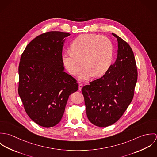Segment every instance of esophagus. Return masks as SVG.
<instances>
[{
  "mask_svg": "<svg viewBox=\"0 0 157 157\" xmlns=\"http://www.w3.org/2000/svg\"><path fill=\"white\" fill-rule=\"evenodd\" d=\"M82 87H83V84L82 83H79V85H78V90H81Z\"/></svg>",
  "mask_w": 157,
  "mask_h": 157,
  "instance_id": "34e87169",
  "label": "esophagus"
}]
</instances>
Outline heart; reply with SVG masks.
Wrapping results in <instances>:
<instances>
[{
	"instance_id": "1",
	"label": "heart",
	"mask_w": 157,
	"mask_h": 157,
	"mask_svg": "<svg viewBox=\"0 0 157 157\" xmlns=\"http://www.w3.org/2000/svg\"><path fill=\"white\" fill-rule=\"evenodd\" d=\"M114 48L112 41L106 37L83 34L77 37L71 45V50L62 56V61L68 72L78 74L81 80H88L94 75L104 74L112 65Z\"/></svg>"
}]
</instances>
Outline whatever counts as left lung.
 <instances>
[{"mask_svg":"<svg viewBox=\"0 0 157 157\" xmlns=\"http://www.w3.org/2000/svg\"><path fill=\"white\" fill-rule=\"evenodd\" d=\"M118 54L115 62L100 78L84 86L86 115L90 122L106 127L117 121L131 103L138 77L133 51L115 34Z\"/></svg>","mask_w":157,"mask_h":157,"instance_id":"1","label":"left lung"}]
</instances>
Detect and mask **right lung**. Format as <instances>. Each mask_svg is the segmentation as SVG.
<instances>
[{
    "label": "right lung",
    "instance_id": "1",
    "mask_svg": "<svg viewBox=\"0 0 157 157\" xmlns=\"http://www.w3.org/2000/svg\"><path fill=\"white\" fill-rule=\"evenodd\" d=\"M69 35L42 34L28 44L21 57L19 95L29 118L45 128L60 121L69 95L78 88L77 80L63 71L62 49Z\"/></svg>",
    "mask_w": 157,
    "mask_h": 157
}]
</instances>
